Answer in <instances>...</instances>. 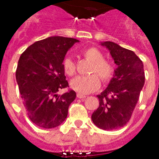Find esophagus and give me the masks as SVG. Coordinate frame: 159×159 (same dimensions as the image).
Returning <instances> with one entry per match:
<instances>
[{"mask_svg":"<svg viewBox=\"0 0 159 159\" xmlns=\"http://www.w3.org/2000/svg\"><path fill=\"white\" fill-rule=\"evenodd\" d=\"M77 98H80V99H82V98H86L87 97V96L84 94H82V93H77Z\"/></svg>","mask_w":159,"mask_h":159,"instance_id":"34e87169","label":"esophagus"}]
</instances>
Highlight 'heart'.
Listing matches in <instances>:
<instances>
[{
    "instance_id": "1",
    "label": "heart",
    "mask_w": 159,
    "mask_h": 159,
    "mask_svg": "<svg viewBox=\"0 0 159 159\" xmlns=\"http://www.w3.org/2000/svg\"><path fill=\"white\" fill-rule=\"evenodd\" d=\"M85 58L92 62L90 73H93L86 77H77L71 81V87L79 93H91L97 91L102 82H108L112 79L115 73V67L112 62L104 59V55L97 48L91 47L82 52ZM63 72L68 77H72L76 73V63L72 57L66 56L62 62ZM100 77L99 78V77Z\"/></svg>"
}]
</instances>
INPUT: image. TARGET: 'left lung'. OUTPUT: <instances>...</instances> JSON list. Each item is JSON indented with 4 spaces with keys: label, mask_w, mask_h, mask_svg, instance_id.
Returning a JSON list of instances; mask_svg holds the SVG:
<instances>
[{
    "label": "left lung",
    "mask_w": 159,
    "mask_h": 159,
    "mask_svg": "<svg viewBox=\"0 0 159 159\" xmlns=\"http://www.w3.org/2000/svg\"><path fill=\"white\" fill-rule=\"evenodd\" d=\"M110 50L117 68L108 87L97 96L99 107L93 112V123L104 130H114L130 120L144 85L143 62L133 51L117 43H102Z\"/></svg>",
    "instance_id": "left-lung-1"
}]
</instances>
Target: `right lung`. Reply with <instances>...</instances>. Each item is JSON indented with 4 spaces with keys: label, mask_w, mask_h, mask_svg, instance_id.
<instances>
[{
    "label": "right lung",
    "mask_w": 159,
    "mask_h": 159,
    "mask_svg": "<svg viewBox=\"0 0 159 159\" xmlns=\"http://www.w3.org/2000/svg\"><path fill=\"white\" fill-rule=\"evenodd\" d=\"M76 39L53 36L33 43L20 57L16 72V82L26 112L35 125L44 129L60 125L67 116L76 92L69 90L62 62Z\"/></svg>",
    "instance_id": "add662e5"
}]
</instances>
